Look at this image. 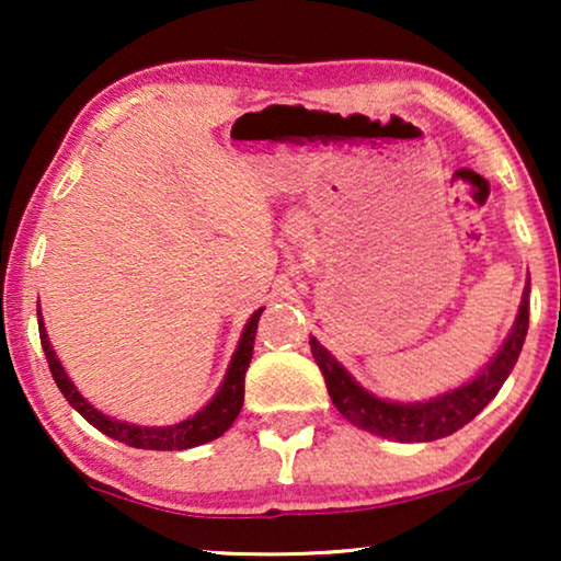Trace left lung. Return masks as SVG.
Returning a JSON list of instances; mask_svg holds the SVG:
<instances>
[{"mask_svg":"<svg viewBox=\"0 0 561 561\" xmlns=\"http://www.w3.org/2000/svg\"><path fill=\"white\" fill-rule=\"evenodd\" d=\"M528 332V288L524 294V304H520L518 319L513 324V332L497 355L490 359V365L482 370L478 378L467 386L444 393L439 398H432L426 403H390L382 398H375L357 386L350 378L347 370L321 347V344L311 336V352L317 357V365L321 375H324L327 390L332 396V403L344 419L352 424L365 428V432L386 436V439L396 442H434L442 436L455 434L457 428L478 416L485 405L497 396V390L508 378L513 365L520 355Z\"/></svg>","mask_w":561,"mask_h":561,"instance_id":"obj_1","label":"left lung"}]
</instances>
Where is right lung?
<instances>
[{
    "label": "right lung",
    "mask_w": 561,
    "mask_h": 561,
    "mask_svg": "<svg viewBox=\"0 0 561 561\" xmlns=\"http://www.w3.org/2000/svg\"><path fill=\"white\" fill-rule=\"evenodd\" d=\"M260 313H263V309L252 313L248 327H244L240 347L234 352L232 365H229L227 370V378L221 382L219 393L214 396V401L206 405V409L198 411L196 416L181 421V424L175 426H135V424H125V421H114L110 416H104L102 411H96L94 405H91L87 398L76 390L73 382L68 380L64 365L58 363L56 352H53L48 342V334H45L41 311H37V324H41V344H43L45 359H48L53 380H56L60 393L66 396V401L71 403L91 426L99 428V432L106 436H112V439L129 444V447L173 451V449H191V447H198V444L217 439V436L225 434L227 428L234 424V419L240 416L242 401H244V373H248L250 359H252V347H255Z\"/></svg>",
    "instance_id": "obj_1"
}]
</instances>
